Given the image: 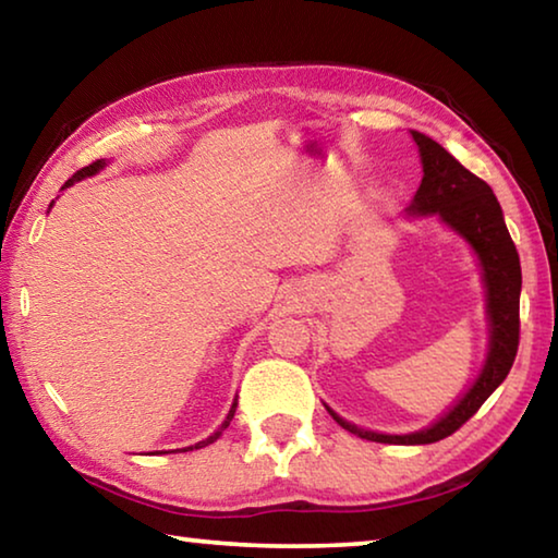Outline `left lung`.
I'll return each instance as SVG.
<instances>
[{
	"mask_svg": "<svg viewBox=\"0 0 558 558\" xmlns=\"http://www.w3.org/2000/svg\"><path fill=\"white\" fill-rule=\"evenodd\" d=\"M411 135L421 149L423 179L418 192L413 194L409 211L418 216L438 214L450 229H456L475 248L487 286L489 354L483 374L462 396V401L426 430L409 433V436H384V433L356 428L327 409L344 430L374 442H393V446H426V442H438L452 436L507 379L519 347V290H522V266H519L517 245L507 231L493 189L462 167L436 140L415 130Z\"/></svg>",
	"mask_w": 558,
	"mask_h": 558,
	"instance_id": "obj_1",
	"label": "left lung"
}]
</instances>
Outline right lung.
<instances>
[{
	"instance_id": "obj_1",
	"label": "right lung",
	"mask_w": 558,
	"mask_h": 558,
	"mask_svg": "<svg viewBox=\"0 0 558 558\" xmlns=\"http://www.w3.org/2000/svg\"><path fill=\"white\" fill-rule=\"evenodd\" d=\"M102 165H106V162H102V159H98V162H93V165H88V167H83V169H78V172H75L71 179H69V182H65L63 186H71L73 182H81V179L83 177H90V174H96L98 172V169H102ZM233 413H235V401H233V405H231V411H229V415H226V421L221 423V428L219 430H216L214 433V436H209V438H206V440H202V442H196V446H192V448H204V446H209V442H214L216 438H219L221 436V433L226 430V428H229V423H231V418H233ZM192 448H186V450H192ZM184 450V452H186Z\"/></svg>"
}]
</instances>
